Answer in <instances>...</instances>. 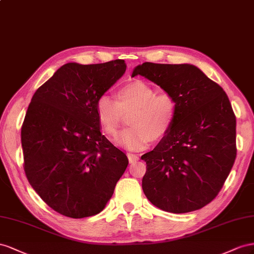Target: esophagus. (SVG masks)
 <instances>
[{
  "label": "esophagus",
  "mask_w": 254,
  "mask_h": 254,
  "mask_svg": "<svg viewBox=\"0 0 254 254\" xmlns=\"http://www.w3.org/2000/svg\"><path fill=\"white\" fill-rule=\"evenodd\" d=\"M127 158H128L129 163H135L136 161H138L139 159L138 156H137L136 154H132V153H127Z\"/></svg>",
  "instance_id": "esophagus-1"
}]
</instances>
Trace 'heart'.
<instances>
[{"mask_svg":"<svg viewBox=\"0 0 254 254\" xmlns=\"http://www.w3.org/2000/svg\"><path fill=\"white\" fill-rule=\"evenodd\" d=\"M177 112V100L171 93L155 92L153 87L140 79L121 86L116 92V100L102 95L96 102L98 122L112 138L118 135L125 115L131 113V127L119 136L117 143L132 151L142 150L152 140H161L167 136Z\"/></svg>","mask_w":254,"mask_h":254,"instance_id":"heart-1","label":"heart"}]
</instances>
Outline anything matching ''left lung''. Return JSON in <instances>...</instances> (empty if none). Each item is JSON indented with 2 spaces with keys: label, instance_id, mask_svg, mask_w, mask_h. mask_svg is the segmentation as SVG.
Masks as SVG:
<instances>
[{
  "label": "left lung",
  "instance_id": "1",
  "mask_svg": "<svg viewBox=\"0 0 254 254\" xmlns=\"http://www.w3.org/2000/svg\"><path fill=\"white\" fill-rule=\"evenodd\" d=\"M142 75L176 98L169 134L141 159L142 190L166 212L195 211L213 201L236 158V117L227 93L192 64L143 63Z\"/></svg>",
  "mask_w": 254,
  "mask_h": 254
}]
</instances>
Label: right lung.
Wrapping results in <instances>:
<instances>
[{
  "mask_svg": "<svg viewBox=\"0 0 254 254\" xmlns=\"http://www.w3.org/2000/svg\"><path fill=\"white\" fill-rule=\"evenodd\" d=\"M125 61L69 63L36 90L21 127L23 167L55 212L84 218L103 211L127 157L101 134L97 99L126 72Z\"/></svg>",
  "mask_w": 254,
  "mask_h": 254,
  "instance_id": "1",
  "label": "right lung"
}]
</instances>
